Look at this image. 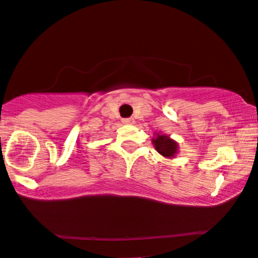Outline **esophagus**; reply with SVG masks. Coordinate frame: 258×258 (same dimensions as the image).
I'll return each mask as SVG.
<instances>
[{"label": "esophagus", "mask_w": 258, "mask_h": 258, "mask_svg": "<svg viewBox=\"0 0 258 258\" xmlns=\"http://www.w3.org/2000/svg\"><path fill=\"white\" fill-rule=\"evenodd\" d=\"M122 122L126 123V124H131V123L135 122V120H134V118H131V117H127V118H122Z\"/></svg>", "instance_id": "esophagus-1"}]
</instances>
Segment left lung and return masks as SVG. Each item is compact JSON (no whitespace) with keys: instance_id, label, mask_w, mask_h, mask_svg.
Returning <instances> with one entry per match:
<instances>
[{"instance_id":"1","label":"left lung","mask_w":258,"mask_h":258,"mask_svg":"<svg viewBox=\"0 0 258 258\" xmlns=\"http://www.w3.org/2000/svg\"><path fill=\"white\" fill-rule=\"evenodd\" d=\"M153 143L158 153L166 158H172L177 152V143L165 135H157V138L153 140Z\"/></svg>"}]
</instances>
